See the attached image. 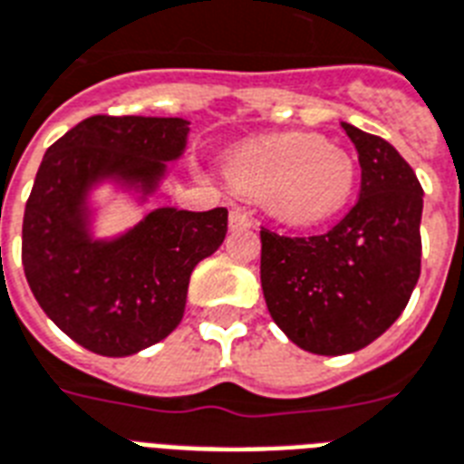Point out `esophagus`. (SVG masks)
<instances>
[{
    "label": "esophagus",
    "instance_id": "34e87169",
    "mask_svg": "<svg viewBox=\"0 0 464 464\" xmlns=\"http://www.w3.org/2000/svg\"><path fill=\"white\" fill-rule=\"evenodd\" d=\"M252 226V217L245 209H240V207H236V209H231V214H228V228L231 231H243V228H250Z\"/></svg>",
    "mask_w": 464,
    "mask_h": 464
}]
</instances>
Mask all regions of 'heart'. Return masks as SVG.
I'll return each mask as SVG.
<instances>
[{"instance_id": "1", "label": "heart", "mask_w": 464, "mask_h": 464, "mask_svg": "<svg viewBox=\"0 0 464 464\" xmlns=\"http://www.w3.org/2000/svg\"><path fill=\"white\" fill-rule=\"evenodd\" d=\"M240 193L262 198L266 212L288 226H317L348 205L355 161L319 135L285 133L252 140L226 160Z\"/></svg>"}]
</instances>
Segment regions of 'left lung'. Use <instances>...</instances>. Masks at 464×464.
<instances>
[{"label": "left lung", "mask_w": 464, "mask_h": 464, "mask_svg": "<svg viewBox=\"0 0 464 464\" xmlns=\"http://www.w3.org/2000/svg\"><path fill=\"white\" fill-rule=\"evenodd\" d=\"M341 126L362 169L355 207L322 236L259 231L271 319L314 355H345L376 341L401 317L421 269L424 190L415 171L383 138Z\"/></svg>", "instance_id": "obj_1"}]
</instances>
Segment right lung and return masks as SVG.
<instances>
[{
    "label": "right lung",
    "instance_id": "right-lung-1",
    "mask_svg": "<svg viewBox=\"0 0 464 464\" xmlns=\"http://www.w3.org/2000/svg\"><path fill=\"white\" fill-rule=\"evenodd\" d=\"M179 116H90L49 147L24 214V271L40 307L78 345L128 357L183 319L195 266L219 250L226 207H160L116 238L92 236L90 195L114 183L145 202L183 157Z\"/></svg>",
    "mask_w": 464,
    "mask_h": 464
}]
</instances>
